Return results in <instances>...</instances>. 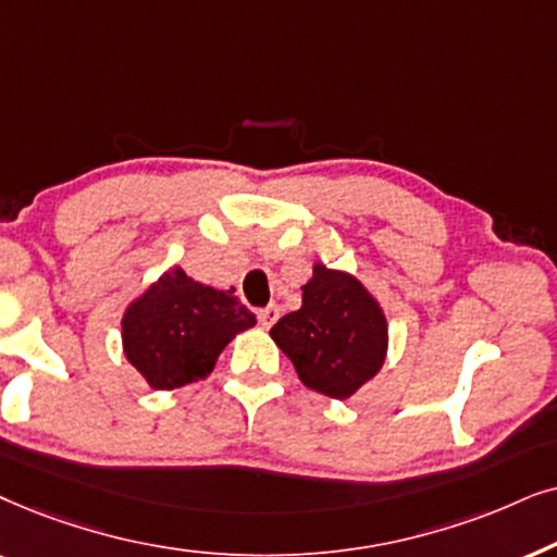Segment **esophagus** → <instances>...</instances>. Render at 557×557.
I'll use <instances>...</instances> for the list:
<instances>
[{
	"label": "esophagus",
	"instance_id": "34e87169",
	"mask_svg": "<svg viewBox=\"0 0 557 557\" xmlns=\"http://www.w3.org/2000/svg\"><path fill=\"white\" fill-rule=\"evenodd\" d=\"M277 318H280L277 306H267L262 310H257V321H259V325H262V329H270V325L277 321Z\"/></svg>",
	"mask_w": 557,
	"mask_h": 557
}]
</instances>
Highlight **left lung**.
<instances>
[{"label": "left lung", "mask_w": 557, "mask_h": 557, "mask_svg": "<svg viewBox=\"0 0 557 557\" xmlns=\"http://www.w3.org/2000/svg\"><path fill=\"white\" fill-rule=\"evenodd\" d=\"M270 336L308 389L346 399L380 372L387 356V318L354 274L313 267L302 306L280 318Z\"/></svg>", "instance_id": "left-lung-1"}]
</instances>
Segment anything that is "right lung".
I'll use <instances>...</instances> for the list:
<instances>
[{
	"instance_id": "add662e5",
	"label": "right lung",
	"mask_w": 557,
	"mask_h": 557,
	"mask_svg": "<svg viewBox=\"0 0 557 557\" xmlns=\"http://www.w3.org/2000/svg\"><path fill=\"white\" fill-rule=\"evenodd\" d=\"M255 323L234 290L201 285L173 267L127 308L122 344L152 389H177L206 380L228 341Z\"/></svg>"
}]
</instances>
